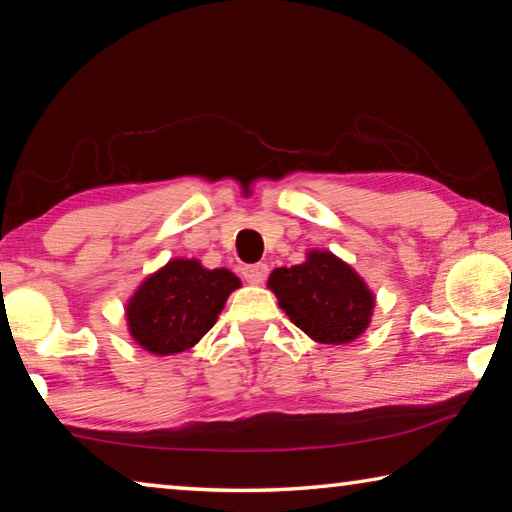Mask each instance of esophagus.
I'll use <instances>...</instances> for the list:
<instances>
[{"mask_svg": "<svg viewBox=\"0 0 512 512\" xmlns=\"http://www.w3.org/2000/svg\"><path fill=\"white\" fill-rule=\"evenodd\" d=\"M268 275V266L266 264H250L244 268V280L248 284H264Z\"/></svg>", "mask_w": 512, "mask_h": 512, "instance_id": "obj_1", "label": "esophagus"}]
</instances>
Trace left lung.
<instances>
[{
  "label": "left lung",
  "instance_id": "obj_1",
  "mask_svg": "<svg viewBox=\"0 0 512 512\" xmlns=\"http://www.w3.org/2000/svg\"><path fill=\"white\" fill-rule=\"evenodd\" d=\"M268 289L291 323L316 343L359 339L375 309V293L363 277L329 250H309L302 264L275 268Z\"/></svg>",
  "mask_w": 512,
  "mask_h": 512
}]
</instances>
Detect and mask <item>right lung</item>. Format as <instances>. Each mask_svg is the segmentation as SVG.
Instances as JSON below:
<instances>
[{"label":"right lung","instance_id":"right-lung-1","mask_svg":"<svg viewBox=\"0 0 512 512\" xmlns=\"http://www.w3.org/2000/svg\"><path fill=\"white\" fill-rule=\"evenodd\" d=\"M241 287L228 268H205L198 259H169L144 277L126 302L131 339L155 357L185 352L210 332L225 300Z\"/></svg>","mask_w":512,"mask_h":512}]
</instances>
